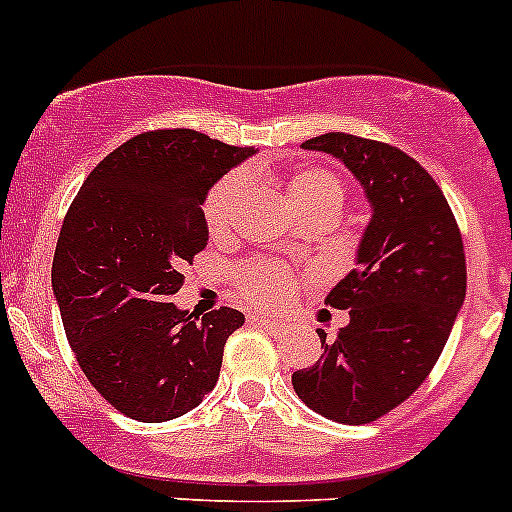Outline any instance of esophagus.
I'll return each instance as SVG.
<instances>
[{"instance_id":"34e87169","label":"esophagus","mask_w":512,"mask_h":512,"mask_svg":"<svg viewBox=\"0 0 512 512\" xmlns=\"http://www.w3.org/2000/svg\"><path fill=\"white\" fill-rule=\"evenodd\" d=\"M247 322L255 324V327L267 329V332H282V329H285V324H282V322H277V319L260 317V314H250V317H247Z\"/></svg>"}]
</instances>
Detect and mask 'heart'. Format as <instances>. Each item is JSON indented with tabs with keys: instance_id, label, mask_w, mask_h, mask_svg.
Here are the masks:
<instances>
[{
	"instance_id": "heart-1",
	"label": "heart",
	"mask_w": 512,
	"mask_h": 512,
	"mask_svg": "<svg viewBox=\"0 0 512 512\" xmlns=\"http://www.w3.org/2000/svg\"><path fill=\"white\" fill-rule=\"evenodd\" d=\"M287 200L302 218L312 213L339 215L347 190L334 173L324 168H307L294 173L285 185ZM245 198V178L237 173L218 180L208 190L203 200V218L210 237L230 235L235 225L237 210ZM299 285L297 272L289 270L282 262H245L232 272V289L240 299L255 304V307H280L292 297L294 287Z\"/></svg>"
}]
</instances>
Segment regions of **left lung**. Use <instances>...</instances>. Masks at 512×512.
Segmentation results:
<instances>
[{
    "mask_svg": "<svg viewBox=\"0 0 512 512\" xmlns=\"http://www.w3.org/2000/svg\"><path fill=\"white\" fill-rule=\"evenodd\" d=\"M332 153L364 185L374 215L349 272L327 304L349 324L322 361L292 374L299 399L332 421L371 423L426 381L466 299V252L436 180L401 148L349 133L302 143Z\"/></svg>",
    "mask_w": 512,
    "mask_h": 512,
    "instance_id": "8db88e82",
    "label": "left lung"
}]
</instances>
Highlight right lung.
I'll return each mask as SVG.
<instances>
[{
    "label": "right lung",
    "mask_w": 512,
    "mask_h": 512,
    "mask_svg": "<svg viewBox=\"0 0 512 512\" xmlns=\"http://www.w3.org/2000/svg\"><path fill=\"white\" fill-rule=\"evenodd\" d=\"M252 153L190 128L138 133L69 205L51 287L81 371L123 416L170 421L218 384L225 342L245 314L220 307L198 319L170 297L185 262L208 245L205 195Z\"/></svg>",
    "instance_id": "1"
}]
</instances>
